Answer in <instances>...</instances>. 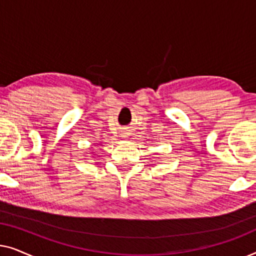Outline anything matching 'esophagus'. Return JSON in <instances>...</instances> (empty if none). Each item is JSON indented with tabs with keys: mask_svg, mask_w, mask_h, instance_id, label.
Here are the masks:
<instances>
[{
	"mask_svg": "<svg viewBox=\"0 0 256 256\" xmlns=\"http://www.w3.org/2000/svg\"><path fill=\"white\" fill-rule=\"evenodd\" d=\"M126 134H127V132H124V134H122V138H127V136H126Z\"/></svg>",
	"mask_w": 256,
	"mask_h": 256,
	"instance_id": "34e87169",
	"label": "esophagus"
}]
</instances>
